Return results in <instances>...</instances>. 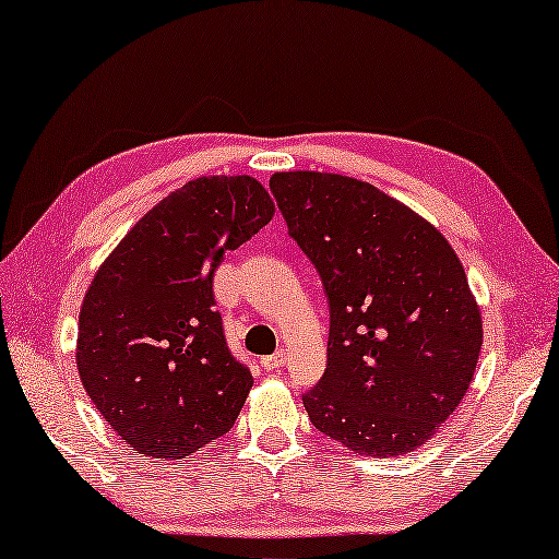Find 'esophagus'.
<instances>
[{
	"instance_id": "1",
	"label": "esophagus",
	"mask_w": 559,
	"mask_h": 559,
	"mask_svg": "<svg viewBox=\"0 0 559 559\" xmlns=\"http://www.w3.org/2000/svg\"><path fill=\"white\" fill-rule=\"evenodd\" d=\"M260 364L264 366L267 371H277L285 366V352H277V354H270V356H262Z\"/></svg>"
}]
</instances>
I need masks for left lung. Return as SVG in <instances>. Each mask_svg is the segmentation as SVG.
<instances>
[{
    "label": "left lung",
    "instance_id": "left-lung-1",
    "mask_svg": "<svg viewBox=\"0 0 559 559\" xmlns=\"http://www.w3.org/2000/svg\"><path fill=\"white\" fill-rule=\"evenodd\" d=\"M289 237L329 301L326 369L301 401L317 431L364 455L424 445L468 391L480 309L445 237L379 188L274 173Z\"/></svg>",
    "mask_w": 559,
    "mask_h": 559
}]
</instances>
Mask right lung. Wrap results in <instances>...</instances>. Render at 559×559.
Returning <instances> with one entry per match:
<instances>
[{"instance_id":"right-lung-1","label":"right lung","mask_w":559,"mask_h":559,"mask_svg":"<svg viewBox=\"0 0 559 559\" xmlns=\"http://www.w3.org/2000/svg\"><path fill=\"white\" fill-rule=\"evenodd\" d=\"M272 215L250 176L195 178L98 267L79 314V377L133 451L176 461L233 428L252 373L225 342L213 277Z\"/></svg>"}]
</instances>
